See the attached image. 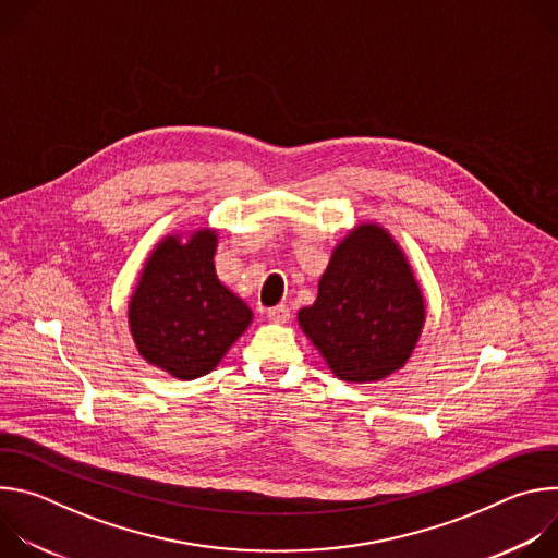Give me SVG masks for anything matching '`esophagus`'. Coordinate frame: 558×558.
<instances>
[{
	"label": "esophagus",
	"mask_w": 558,
	"mask_h": 558,
	"mask_svg": "<svg viewBox=\"0 0 558 558\" xmlns=\"http://www.w3.org/2000/svg\"><path fill=\"white\" fill-rule=\"evenodd\" d=\"M267 317L271 323H278V325H284L289 317H291V308L287 304H278V306H271L267 308Z\"/></svg>",
	"instance_id": "34e87169"
}]
</instances>
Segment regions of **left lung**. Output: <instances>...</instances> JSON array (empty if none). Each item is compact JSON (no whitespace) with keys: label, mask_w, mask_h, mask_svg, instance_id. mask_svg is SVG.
<instances>
[{"label":"left lung","mask_w":558,"mask_h":558,"mask_svg":"<svg viewBox=\"0 0 558 558\" xmlns=\"http://www.w3.org/2000/svg\"><path fill=\"white\" fill-rule=\"evenodd\" d=\"M424 311L400 247L381 227L360 225L336 247L298 323L340 379L377 381L407 364Z\"/></svg>","instance_id":"obj_1"}]
</instances>
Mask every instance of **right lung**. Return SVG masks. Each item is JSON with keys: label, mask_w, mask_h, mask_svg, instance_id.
Listing matches in <instances>:
<instances>
[{"label": "right lung", "mask_w": 558, "mask_h": 558, "mask_svg": "<svg viewBox=\"0 0 558 558\" xmlns=\"http://www.w3.org/2000/svg\"><path fill=\"white\" fill-rule=\"evenodd\" d=\"M216 231L177 235L154 250L130 300V331L138 353L179 379L201 377L252 323V308L214 271Z\"/></svg>", "instance_id": "1"}]
</instances>
